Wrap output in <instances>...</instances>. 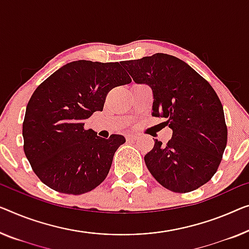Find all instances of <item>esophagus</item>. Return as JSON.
<instances>
[{
    "instance_id": "34e87169",
    "label": "esophagus",
    "mask_w": 249,
    "mask_h": 249,
    "mask_svg": "<svg viewBox=\"0 0 249 249\" xmlns=\"http://www.w3.org/2000/svg\"><path fill=\"white\" fill-rule=\"evenodd\" d=\"M137 139L136 134H127L126 135V140L127 141H135Z\"/></svg>"
}]
</instances>
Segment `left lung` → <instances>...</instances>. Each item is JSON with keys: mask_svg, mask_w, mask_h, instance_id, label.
I'll use <instances>...</instances> for the list:
<instances>
[{"mask_svg": "<svg viewBox=\"0 0 249 249\" xmlns=\"http://www.w3.org/2000/svg\"><path fill=\"white\" fill-rule=\"evenodd\" d=\"M135 84L153 92L152 115L166 118L172 137L155 140L144 161L154 179L173 192H190L209 181L227 144L224 108L216 91L179 58L155 53L122 61Z\"/></svg>", "mask_w": 249, "mask_h": 249, "instance_id": "8db88e82", "label": "left lung"}]
</instances>
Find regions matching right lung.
<instances>
[{"instance_id":"1","label":"right lung","mask_w":249,"mask_h":249,"mask_svg":"<svg viewBox=\"0 0 249 249\" xmlns=\"http://www.w3.org/2000/svg\"><path fill=\"white\" fill-rule=\"evenodd\" d=\"M131 81L118 62L77 60L62 66L36 89L22 135L25 157L44 184L61 194L83 195L105 180L125 137L103 139L85 128V122L102 112L110 89Z\"/></svg>"}]
</instances>
